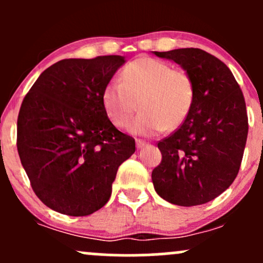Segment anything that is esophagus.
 Listing matches in <instances>:
<instances>
[{
	"instance_id": "esophagus-1",
	"label": "esophagus",
	"mask_w": 263,
	"mask_h": 263,
	"mask_svg": "<svg viewBox=\"0 0 263 263\" xmlns=\"http://www.w3.org/2000/svg\"><path fill=\"white\" fill-rule=\"evenodd\" d=\"M144 146H147V142H146V141H142V140H136V147H137L138 149L143 148Z\"/></svg>"
}]
</instances>
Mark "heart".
I'll return each mask as SVG.
<instances>
[{
	"mask_svg": "<svg viewBox=\"0 0 263 263\" xmlns=\"http://www.w3.org/2000/svg\"><path fill=\"white\" fill-rule=\"evenodd\" d=\"M194 100V83L184 70L167 63L140 58L123 68L121 81H110L102 91V105L117 127H126L140 104L141 112L129 126L140 136H155L179 127Z\"/></svg>",
	"mask_w": 263,
	"mask_h": 263,
	"instance_id": "obj_1",
	"label": "heart"
}]
</instances>
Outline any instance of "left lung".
Instances as JSON below:
<instances>
[{
	"label": "left lung",
	"instance_id": "1",
	"mask_svg": "<svg viewBox=\"0 0 263 263\" xmlns=\"http://www.w3.org/2000/svg\"><path fill=\"white\" fill-rule=\"evenodd\" d=\"M179 64L194 83L188 116L158 142L162 162L152 172L157 194L179 206L219 197L236 178L249 132L242 91L221 60L198 48L153 52Z\"/></svg>",
	"mask_w": 263,
	"mask_h": 263
}]
</instances>
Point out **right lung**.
I'll return each instance as SVG.
<instances>
[{
  "mask_svg": "<svg viewBox=\"0 0 263 263\" xmlns=\"http://www.w3.org/2000/svg\"><path fill=\"white\" fill-rule=\"evenodd\" d=\"M125 57L64 59L39 75L21 105L17 149L35 195L50 209L86 216L101 209L135 140L108 120L102 91Z\"/></svg>",
  "mask_w": 263,
  "mask_h": 263,
  "instance_id": "add662e5",
  "label": "right lung"
}]
</instances>
